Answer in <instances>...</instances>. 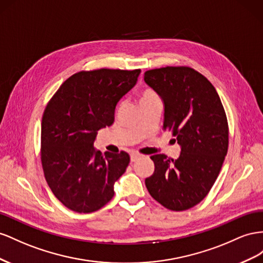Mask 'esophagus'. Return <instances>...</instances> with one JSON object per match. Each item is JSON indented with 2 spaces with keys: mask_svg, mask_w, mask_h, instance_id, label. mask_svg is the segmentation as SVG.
<instances>
[{
  "mask_svg": "<svg viewBox=\"0 0 263 263\" xmlns=\"http://www.w3.org/2000/svg\"><path fill=\"white\" fill-rule=\"evenodd\" d=\"M130 157H131V162H136L140 159V157H142V155L139 153H131Z\"/></svg>",
  "mask_w": 263,
  "mask_h": 263,
  "instance_id": "obj_1",
  "label": "esophagus"
}]
</instances>
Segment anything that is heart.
<instances>
[{
	"label": "heart",
	"mask_w": 263,
	"mask_h": 263,
	"mask_svg": "<svg viewBox=\"0 0 263 263\" xmlns=\"http://www.w3.org/2000/svg\"><path fill=\"white\" fill-rule=\"evenodd\" d=\"M139 101H140V104H142V103H146L151 101H160V98L155 91H153L152 89L147 88V89H144L143 91L140 93Z\"/></svg>",
	"instance_id": "b5f03b06"
}]
</instances>
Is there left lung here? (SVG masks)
I'll list each match as a JSON object with an SVG mask.
<instances>
[{
    "label": "left lung",
    "mask_w": 263,
    "mask_h": 263,
    "mask_svg": "<svg viewBox=\"0 0 263 263\" xmlns=\"http://www.w3.org/2000/svg\"><path fill=\"white\" fill-rule=\"evenodd\" d=\"M144 81L163 100V130L181 145L177 160L151 156L155 168L145 186L165 208L186 211L207 196L219 175L228 151L226 112L211 81L191 67L147 70Z\"/></svg>",
    "instance_id": "obj_1"
}]
</instances>
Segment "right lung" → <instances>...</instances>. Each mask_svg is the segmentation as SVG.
Masks as SVG:
<instances>
[{"label":"right lung","instance_id":"1","mask_svg":"<svg viewBox=\"0 0 263 263\" xmlns=\"http://www.w3.org/2000/svg\"><path fill=\"white\" fill-rule=\"evenodd\" d=\"M140 69H97L72 74L49 100L42 119L41 160L56 198L77 213L109 202L130 162L121 151L93 147L97 131L115 121L117 103L136 86Z\"/></svg>","mask_w":263,"mask_h":263}]
</instances>
